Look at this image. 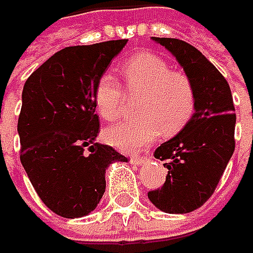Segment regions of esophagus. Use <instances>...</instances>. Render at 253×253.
Wrapping results in <instances>:
<instances>
[{"label": "esophagus", "instance_id": "1", "mask_svg": "<svg viewBox=\"0 0 253 253\" xmlns=\"http://www.w3.org/2000/svg\"><path fill=\"white\" fill-rule=\"evenodd\" d=\"M148 161V158L146 157H133L131 160H130V163L131 164H134V166H142L143 163H146Z\"/></svg>", "mask_w": 253, "mask_h": 253}]
</instances>
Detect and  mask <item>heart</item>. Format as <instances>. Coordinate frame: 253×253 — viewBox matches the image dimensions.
<instances>
[{"instance_id": "1", "label": "heart", "mask_w": 253, "mask_h": 253, "mask_svg": "<svg viewBox=\"0 0 253 253\" xmlns=\"http://www.w3.org/2000/svg\"><path fill=\"white\" fill-rule=\"evenodd\" d=\"M127 93L140 96L137 116L140 119L122 122L105 130V139L117 149L133 154L151 145L160 133L170 136L178 131L195 110L193 83L184 73L171 72L167 61L155 54H139L123 66ZM98 114L113 122L120 117L125 90L117 79L105 73L95 86Z\"/></svg>"}]
</instances>
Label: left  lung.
Listing matches in <instances>:
<instances>
[{
	"mask_svg": "<svg viewBox=\"0 0 253 253\" xmlns=\"http://www.w3.org/2000/svg\"><path fill=\"white\" fill-rule=\"evenodd\" d=\"M163 45L193 83L195 113L184 127L161 143L155 158L166 161V183L148 192L163 212L187 214L214 193L234 152L236 114L227 80L190 43L174 38H151Z\"/></svg>",
	"mask_w": 253,
	"mask_h": 253,
	"instance_id": "1",
	"label": "left lung"
}]
</instances>
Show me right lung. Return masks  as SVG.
I'll use <instances>...</instances> for the list:
<instances>
[{
  "label": "right lung",
  "mask_w": 253,
  "mask_h": 253,
  "mask_svg": "<svg viewBox=\"0 0 253 253\" xmlns=\"http://www.w3.org/2000/svg\"><path fill=\"white\" fill-rule=\"evenodd\" d=\"M127 39L67 46L26 80L17 123L20 161L42 202L64 218L90 214L105 192V171L126 157L96 142L95 86Z\"/></svg>",
  "instance_id": "add662e5"
}]
</instances>
